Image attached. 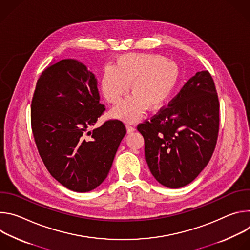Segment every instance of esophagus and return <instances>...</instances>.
I'll return each instance as SVG.
<instances>
[{
    "mask_svg": "<svg viewBox=\"0 0 250 250\" xmlns=\"http://www.w3.org/2000/svg\"><path fill=\"white\" fill-rule=\"evenodd\" d=\"M125 127H126V131H127V133L132 132V131H134V130H135V127H134V126H132V125H125Z\"/></svg>",
    "mask_w": 250,
    "mask_h": 250,
    "instance_id": "1",
    "label": "esophagus"
}]
</instances>
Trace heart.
Here are the masks:
<instances>
[{
    "label": "heart",
    "mask_w": 250,
    "mask_h": 250,
    "mask_svg": "<svg viewBox=\"0 0 250 250\" xmlns=\"http://www.w3.org/2000/svg\"><path fill=\"white\" fill-rule=\"evenodd\" d=\"M179 70L177 65L160 55L129 53L121 56L114 67H106L101 89L104 99L116 104L128 92L126 98L111 112V116L128 123L138 121L146 111L158 109L174 90Z\"/></svg>",
    "instance_id": "1"
}]
</instances>
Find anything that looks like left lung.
Instances as JSON below:
<instances>
[{"instance_id": "obj_1", "label": "left lung", "mask_w": 250, "mask_h": 250, "mask_svg": "<svg viewBox=\"0 0 250 250\" xmlns=\"http://www.w3.org/2000/svg\"><path fill=\"white\" fill-rule=\"evenodd\" d=\"M219 110L215 83L200 71L166 108L137 125L149 170L161 185L184 187L208 165L217 145Z\"/></svg>"}]
</instances>
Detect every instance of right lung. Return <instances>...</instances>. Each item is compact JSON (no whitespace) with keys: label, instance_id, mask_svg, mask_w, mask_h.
I'll use <instances>...</instances> for the list:
<instances>
[{"label":"right lung","instance_id":"obj_1","mask_svg":"<svg viewBox=\"0 0 250 250\" xmlns=\"http://www.w3.org/2000/svg\"><path fill=\"white\" fill-rule=\"evenodd\" d=\"M95 75L75 59L48 66L31 101V129L51 176L74 192H90L108 176L125 125L110 120L93 127L104 111Z\"/></svg>","mask_w":250,"mask_h":250}]
</instances>
